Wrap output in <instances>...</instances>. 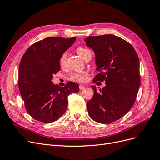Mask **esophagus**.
<instances>
[{"mask_svg":"<svg viewBox=\"0 0 160 160\" xmlns=\"http://www.w3.org/2000/svg\"><path fill=\"white\" fill-rule=\"evenodd\" d=\"M84 88H85V86H84V85H82V84H80V85H79V88H80V90L84 89Z\"/></svg>","mask_w":160,"mask_h":160,"instance_id":"obj_1","label":"esophagus"}]
</instances>
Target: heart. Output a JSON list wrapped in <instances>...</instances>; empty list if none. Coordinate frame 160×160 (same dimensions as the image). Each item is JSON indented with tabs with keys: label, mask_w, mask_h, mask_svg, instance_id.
I'll use <instances>...</instances> for the list:
<instances>
[{
	"label": "heart",
	"mask_w": 160,
	"mask_h": 160,
	"mask_svg": "<svg viewBox=\"0 0 160 160\" xmlns=\"http://www.w3.org/2000/svg\"><path fill=\"white\" fill-rule=\"evenodd\" d=\"M76 52L78 54L85 60L86 57L90 54L91 51L84 47H79L76 49ZM67 58V52H64L59 58V64L61 67H64L66 64ZM88 74L87 72H74L71 74V75L68 77V79L71 81L77 82H85L88 80Z\"/></svg>",
	"instance_id": "1"
}]
</instances>
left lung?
Listing matches in <instances>:
<instances>
[{
  "mask_svg": "<svg viewBox=\"0 0 160 160\" xmlns=\"http://www.w3.org/2000/svg\"><path fill=\"white\" fill-rule=\"evenodd\" d=\"M86 44L96 55L99 73L93 82H103L99 92L92 86L93 96L87 103L92 119L108 124L121 119L134 105L140 84L139 58L133 47L116 35L89 36Z\"/></svg>",
  "mask_w": 160,
  "mask_h": 160,
  "instance_id": "left-lung-1",
  "label": "left lung"
}]
</instances>
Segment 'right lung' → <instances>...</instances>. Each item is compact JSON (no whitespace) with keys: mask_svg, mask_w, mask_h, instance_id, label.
<instances>
[{"mask_svg":"<svg viewBox=\"0 0 160 160\" xmlns=\"http://www.w3.org/2000/svg\"><path fill=\"white\" fill-rule=\"evenodd\" d=\"M76 38L49 37L32 45L19 65L18 86L27 113L38 121H57L66 111L68 96L79 86L69 82L64 87L53 84V74L61 69L59 58Z\"/></svg>","mask_w":160,"mask_h":160,"instance_id":"add662e5","label":"right lung"}]
</instances>
